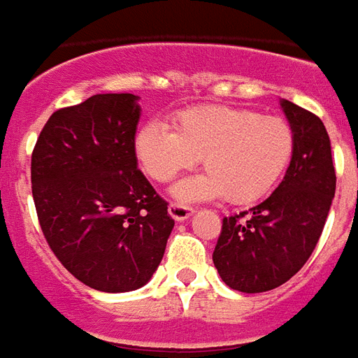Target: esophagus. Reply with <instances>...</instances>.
Listing matches in <instances>:
<instances>
[{
  "label": "esophagus",
  "instance_id": "1",
  "mask_svg": "<svg viewBox=\"0 0 358 358\" xmlns=\"http://www.w3.org/2000/svg\"><path fill=\"white\" fill-rule=\"evenodd\" d=\"M168 211H169V215L176 219V221H187V219L192 215V208H189V206H182V204H176V202H173V204H169Z\"/></svg>",
  "mask_w": 358,
  "mask_h": 358
}]
</instances>
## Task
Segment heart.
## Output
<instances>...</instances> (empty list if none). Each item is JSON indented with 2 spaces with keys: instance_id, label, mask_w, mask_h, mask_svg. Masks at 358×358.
Here are the masks:
<instances>
[{
  "instance_id": "obj_1",
  "label": "heart",
  "mask_w": 358,
  "mask_h": 358,
  "mask_svg": "<svg viewBox=\"0 0 358 358\" xmlns=\"http://www.w3.org/2000/svg\"><path fill=\"white\" fill-rule=\"evenodd\" d=\"M296 148L292 125L280 116L227 104L192 106L173 118V129L147 122L135 135V152L154 181L168 182L204 162L206 173L177 182L185 202L225 196L252 204L282 179Z\"/></svg>"
}]
</instances>
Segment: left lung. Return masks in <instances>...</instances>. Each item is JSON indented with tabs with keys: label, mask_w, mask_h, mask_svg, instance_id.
Segmentation results:
<instances>
[{
	"label": "left lung",
	"mask_w": 358,
	"mask_h": 358,
	"mask_svg": "<svg viewBox=\"0 0 358 358\" xmlns=\"http://www.w3.org/2000/svg\"><path fill=\"white\" fill-rule=\"evenodd\" d=\"M296 148L282 182L250 211L223 219L213 265L229 288L259 294L288 282L311 257L336 194L330 137L322 120L280 103Z\"/></svg>",
	"instance_id": "obj_1"
}]
</instances>
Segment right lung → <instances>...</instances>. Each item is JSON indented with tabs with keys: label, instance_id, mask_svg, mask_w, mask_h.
<instances>
[{
	"label": "right lung",
	"instance_id": "obj_1",
	"mask_svg": "<svg viewBox=\"0 0 358 358\" xmlns=\"http://www.w3.org/2000/svg\"><path fill=\"white\" fill-rule=\"evenodd\" d=\"M139 96L104 93L51 114L32 152V196L57 259L99 292L137 289L176 221L137 169Z\"/></svg>",
	"mask_w": 358,
	"mask_h": 358
}]
</instances>
